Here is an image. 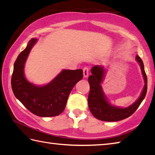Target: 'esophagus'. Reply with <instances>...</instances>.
Listing matches in <instances>:
<instances>
[{
  "instance_id": "1",
  "label": "esophagus",
  "mask_w": 155,
  "mask_h": 155,
  "mask_svg": "<svg viewBox=\"0 0 155 155\" xmlns=\"http://www.w3.org/2000/svg\"><path fill=\"white\" fill-rule=\"evenodd\" d=\"M83 74L84 78H87L88 76V74H89V68L85 67L83 69Z\"/></svg>"
}]
</instances>
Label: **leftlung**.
<instances>
[{"instance_id":"8db88e82","label":"left lung","mask_w":155,"mask_h":155,"mask_svg":"<svg viewBox=\"0 0 155 155\" xmlns=\"http://www.w3.org/2000/svg\"><path fill=\"white\" fill-rule=\"evenodd\" d=\"M136 59L139 64L142 74L144 80V86L141 95L136 102L131 106L125 108H119L111 105L103 92L101 83L102 82L105 69L104 67L95 65L91 68V74L88 78L90 84V93L88 95L87 102L90 112L97 119L106 122H116L130 116L137 108L146 96L147 91V77L145 73L144 64L138 55L136 56Z\"/></svg>"}]
</instances>
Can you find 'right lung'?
Returning a JSON list of instances; mask_svg holds the SVG:
<instances>
[{
    "label": "right lung",
    "mask_w": 155,
    "mask_h": 155,
    "mask_svg": "<svg viewBox=\"0 0 155 155\" xmlns=\"http://www.w3.org/2000/svg\"><path fill=\"white\" fill-rule=\"evenodd\" d=\"M37 39H32L18 55L14 64L11 87L15 97L34 114L41 117H52L64 111L72 88L83 78L82 69H64L53 80L43 86L28 81L24 67L28 55Z\"/></svg>",
    "instance_id": "add662e5"
}]
</instances>
